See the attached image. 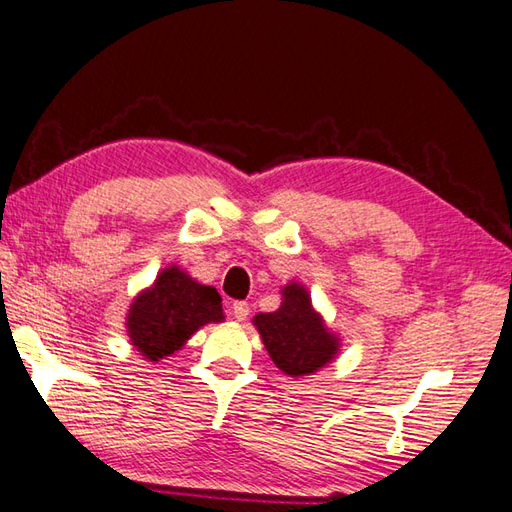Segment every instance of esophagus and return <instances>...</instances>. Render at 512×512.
Masks as SVG:
<instances>
[{
	"instance_id": "obj_1",
	"label": "esophagus",
	"mask_w": 512,
	"mask_h": 512,
	"mask_svg": "<svg viewBox=\"0 0 512 512\" xmlns=\"http://www.w3.org/2000/svg\"><path fill=\"white\" fill-rule=\"evenodd\" d=\"M232 315L236 321H245L249 315V304L247 302H234L232 304Z\"/></svg>"
}]
</instances>
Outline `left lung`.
I'll return each mask as SVG.
<instances>
[{"label":"left lung","mask_w":512,"mask_h":512,"mask_svg":"<svg viewBox=\"0 0 512 512\" xmlns=\"http://www.w3.org/2000/svg\"><path fill=\"white\" fill-rule=\"evenodd\" d=\"M280 293V308L258 313L252 321L273 365L291 378L313 376L336 358L341 339L315 310L304 284L289 282Z\"/></svg>","instance_id":"8db88e82"}]
</instances>
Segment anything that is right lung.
<instances>
[{
	"label": "right lung",
	"mask_w": 512,
	"mask_h": 512,
	"mask_svg": "<svg viewBox=\"0 0 512 512\" xmlns=\"http://www.w3.org/2000/svg\"><path fill=\"white\" fill-rule=\"evenodd\" d=\"M226 319L215 286L191 278L178 265L160 269L156 280L136 293L126 315L132 347L149 363L182 350L206 323Z\"/></svg>",
	"instance_id": "obj_1"
}]
</instances>
